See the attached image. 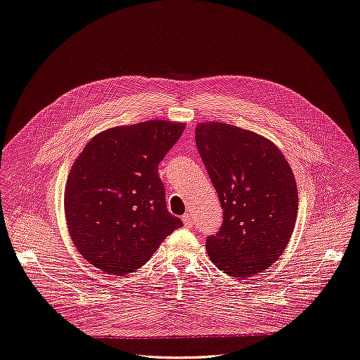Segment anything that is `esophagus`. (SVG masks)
<instances>
[{
	"instance_id": "34e87169",
	"label": "esophagus",
	"mask_w": 360,
	"mask_h": 360,
	"mask_svg": "<svg viewBox=\"0 0 360 360\" xmlns=\"http://www.w3.org/2000/svg\"><path fill=\"white\" fill-rule=\"evenodd\" d=\"M181 219H183V224H184L186 227H192V226H193V219H192L191 214H184Z\"/></svg>"
}]
</instances>
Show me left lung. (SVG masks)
<instances>
[{
	"label": "left lung",
	"mask_w": 360,
	"mask_h": 360,
	"mask_svg": "<svg viewBox=\"0 0 360 360\" xmlns=\"http://www.w3.org/2000/svg\"><path fill=\"white\" fill-rule=\"evenodd\" d=\"M195 139L222 208V226L205 243L210 258L231 277H253L280 258L293 234V171L276 145L246 129L199 123Z\"/></svg>",
	"instance_id": "8db88e82"
}]
</instances>
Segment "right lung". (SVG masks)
Wrapping results in <instances>:
<instances>
[{"mask_svg": "<svg viewBox=\"0 0 360 360\" xmlns=\"http://www.w3.org/2000/svg\"><path fill=\"white\" fill-rule=\"evenodd\" d=\"M184 123L149 120L98 133L67 177L64 214L79 253L98 269L124 277L143 266L181 227L165 205L158 164Z\"/></svg>", "mask_w": 360, "mask_h": 360, "instance_id": "obj_1", "label": "right lung"}]
</instances>
